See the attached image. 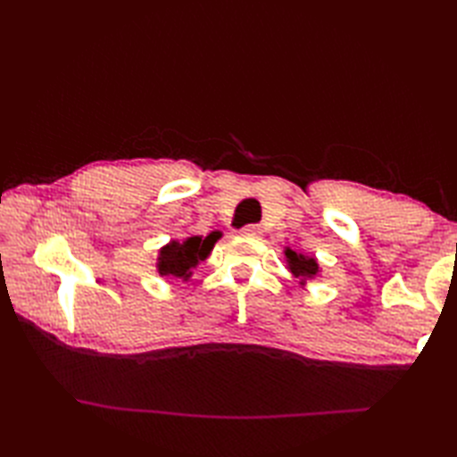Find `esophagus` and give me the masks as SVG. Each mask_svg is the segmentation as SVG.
Masks as SVG:
<instances>
[{"instance_id": "obj_1", "label": "esophagus", "mask_w": 457, "mask_h": 457, "mask_svg": "<svg viewBox=\"0 0 457 457\" xmlns=\"http://www.w3.org/2000/svg\"><path fill=\"white\" fill-rule=\"evenodd\" d=\"M239 231H241V236H245V237H259L261 234H263V229H261V226H255V223H249V226H244Z\"/></svg>"}]
</instances>
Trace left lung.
Instances as JSON below:
<instances>
[{
	"instance_id": "1",
	"label": "left lung",
	"mask_w": 457,
	"mask_h": 457,
	"mask_svg": "<svg viewBox=\"0 0 457 457\" xmlns=\"http://www.w3.org/2000/svg\"><path fill=\"white\" fill-rule=\"evenodd\" d=\"M285 255H287V261H288L290 273H293L296 278L303 280V283H304L306 278H312L318 273L316 259L300 255V253H296V251H293V249H287Z\"/></svg>"
}]
</instances>
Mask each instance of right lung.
<instances>
[{
  "instance_id": "right-lung-1",
  "label": "right lung",
  "mask_w": 457,
  "mask_h": 457,
  "mask_svg": "<svg viewBox=\"0 0 457 457\" xmlns=\"http://www.w3.org/2000/svg\"><path fill=\"white\" fill-rule=\"evenodd\" d=\"M220 231H213L208 237L194 236L187 241H170L169 245L161 249L159 255V273L169 278H188L190 269L198 265V261L206 259L213 244L220 239Z\"/></svg>"
}]
</instances>
